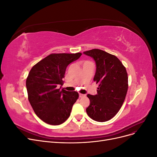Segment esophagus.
<instances>
[{
    "mask_svg": "<svg viewBox=\"0 0 157 157\" xmlns=\"http://www.w3.org/2000/svg\"><path fill=\"white\" fill-rule=\"evenodd\" d=\"M85 96H86V95H84V94H79V97H80V98H82V97H84Z\"/></svg>",
    "mask_w": 157,
    "mask_h": 157,
    "instance_id": "1",
    "label": "esophagus"
}]
</instances>
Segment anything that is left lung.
I'll return each mask as SVG.
<instances>
[{
  "label": "left lung",
  "mask_w": 157,
  "mask_h": 157,
  "mask_svg": "<svg viewBox=\"0 0 157 157\" xmlns=\"http://www.w3.org/2000/svg\"><path fill=\"white\" fill-rule=\"evenodd\" d=\"M83 53L96 61L94 81L98 84L96 95H87L90 104L86 113L94 121H108L117 115L124 101L128 88L126 67L117 57L103 50L92 49Z\"/></svg>",
  "instance_id": "left-lung-1"
}]
</instances>
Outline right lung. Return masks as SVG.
<instances>
[{
	"label": "right lung",
	"mask_w": 157,
	"mask_h": 157,
	"mask_svg": "<svg viewBox=\"0 0 157 157\" xmlns=\"http://www.w3.org/2000/svg\"><path fill=\"white\" fill-rule=\"evenodd\" d=\"M82 54H51L35 64L26 79L28 99L36 115L51 125L63 123L78 98L77 92L60 90L66 68Z\"/></svg>",
	"instance_id": "obj_1"
}]
</instances>
